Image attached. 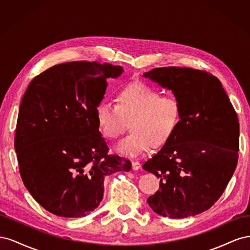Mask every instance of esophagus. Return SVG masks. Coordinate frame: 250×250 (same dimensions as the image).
<instances>
[{
    "instance_id": "34e87169",
    "label": "esophagus",
    "mask_w": 250,
    "mask_h": 250,
    "mask_svg": "<svg viewBox=\"0 0 250 250\" xmlns=\"http://www.w3.org/2000/svg\"><path fill=\"white\" fill-rule=\"evenodd\" d=\"M131 166H132V170H134V171H137V170H139L141 168V164L139 162H137V161H133L131 163Z\"/></svg>"
}]
</instances>
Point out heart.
<instances>
[{
  "label": "heart",
  "mask_w": 250,
  "mask_h": 250,
  "mask_svg": "<svg viewBox=\"0 0 250 250\" xmlns=\"http://www.w3.org/2000/svg\"><path fill=\"white\" fill-rule=\"evenodd\" d=\"M183 111L180 102L144 83H132L120 89L116 104L102 101L96 108L98 129L105 139L116 140L129 123L131 132L116 150L127 156H138L149 148L165 146L176 133Z\"/></svg>",
  "instance_id": "1"
}]
</instances>
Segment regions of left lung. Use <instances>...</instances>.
Returning <instances> with one entry per match:
<instances>
[{
	"label": "left lung",
	"mask_w": 250,
	"mask_h": 250,
	"mask_svg": "<svg viewBox=\"0 0 250 250\" xmlns=\"http://www.w3.org/2000/svg\"><path fill=\"white\" fill-rule=\"evenodd\" d=\"M144 77L171 89L180 102L174 137L143 165L160 178L147 199L156 214L173 219L198 215L220 198L236 170L239 121L220 80L191 67H157Z\"/></svg>",
	"instance_id": "1"
}]
</instances>
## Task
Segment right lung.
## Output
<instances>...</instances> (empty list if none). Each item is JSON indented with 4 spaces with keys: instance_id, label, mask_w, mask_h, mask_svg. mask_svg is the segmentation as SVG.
<instances>
[{
    "instance_id": "1",
    "label": "right lung",
    "mask_w": 250,
    "mask_h": 250,
    "mask_svg": "<svg viewBox=\"0 0 250 250\" xmlns=\"http://www.w3.org/2000/svg\"><path fill=\"white\" fill-rule=\"evenodd\" d=\"M123 67L73 62L56 64L28 85L19 110L14 148L27 190L60 217H84L103 198L104 178L130 171L131 163L107 154L96 108L107 78Z\"/></svg>"
}]
</instances>
